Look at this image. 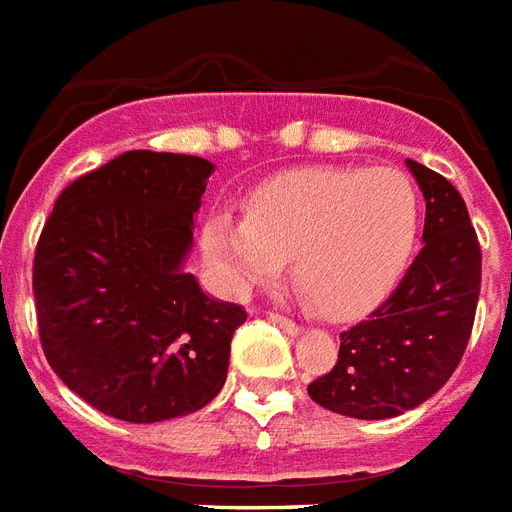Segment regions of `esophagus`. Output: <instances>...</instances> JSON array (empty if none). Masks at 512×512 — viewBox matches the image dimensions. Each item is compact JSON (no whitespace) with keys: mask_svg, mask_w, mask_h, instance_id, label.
Masks as SVG:
<instances>
[{"mask_svg":"<svg viewBox=\"0 0 512 512\" xmlns=\"http://www.w3.org/2000/svg\"><path fill=\"white\" fill-rule=\"evenodd\" d=\"M270 319L275 324H278V327H281L283 333H289V335L300 333V327H297V324H294L292 319H286V316H281V313H270Z\"/></svg>","mask_w":512,"mask_h":512,"instance_id":"34e87169","label":"esophagus"}]
</instances>
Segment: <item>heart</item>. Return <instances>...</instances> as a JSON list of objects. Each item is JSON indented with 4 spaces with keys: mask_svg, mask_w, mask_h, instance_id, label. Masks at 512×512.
Listing matches in <instances>:
<instances>
[{
    "mask_svg": "<svg viewBox=\"0 0 512 512\" xmlns=\"http://www.w3.org/2000/svg\"><path fill=\"white\" fill-rule=\"evenodd\" d=\"M420 193L398 169H300L253 190L245 218L220 212L201 231L204 259L234 294L292 278L316 313L352 319L393 289L412 259Z\"/></svg>",
    "mask_w": 512,
    "mask_h": 512,
    "instance_id": "1",
    "label": "heart"
}]
</instances>
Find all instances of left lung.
<instances>
[{"label": "left lung", "mask_w": 512, "mask_h": 512, "mask_svg": "<svg viewBox=\"0 0 512 512\" xmlns=\"http://www.w3.org/2000/svg\"><path fill=\"white\" fill-rule=\"evenodd\" d=\"M425 199L423 251L382 308L341 333L330 374L308 384L324 409L390 420L428 401L464 357L480 297V242L461 193L442 174L406 160Z\"/></svg>", "instance_id": "8db88e82"}]
</instances>
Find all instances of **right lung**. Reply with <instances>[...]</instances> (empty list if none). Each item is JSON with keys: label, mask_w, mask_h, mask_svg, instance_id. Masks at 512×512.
<instances>
[{"label": "right lung", "mask_w": 512, "mask_h": 512, "mask_svg": "<svg viewBox=\"0 0 512 512\" xmlns=\"http://www.w3.org/2000/svg\"><path fill=\"white\" fill-rule=\"evenodd\" d=\"M210 160L133 149L62 190L32 270L54 374L125 423L199 412L229 374L245 322L185 270Z\"/></svg>", "instance_id": "obj_1"}]
</instances>
